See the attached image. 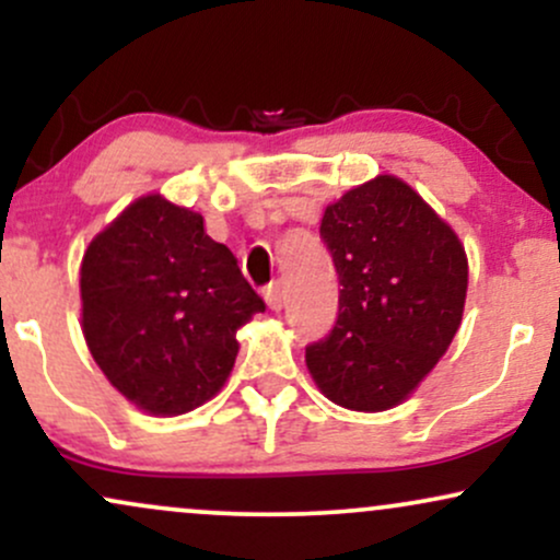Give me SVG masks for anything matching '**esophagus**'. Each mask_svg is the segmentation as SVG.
Segmentation results:
<instances>
[{"label": "esophagus", "instance_id": "34e87169", "mask_svg": "<svg viewBox=\"0 0 560 560\" xmlns=\"http://www.w3.org/2000/svg\"><path fill=\"white\" fill-rule=\"evenodd\" d=\"M262 298H266L271 311H281V302H284V294H281V281L279 279L271 281V284L266 287V292H262Z\"/></svg>", "mask_w": 560, "mask_h": 560}]
</instances>
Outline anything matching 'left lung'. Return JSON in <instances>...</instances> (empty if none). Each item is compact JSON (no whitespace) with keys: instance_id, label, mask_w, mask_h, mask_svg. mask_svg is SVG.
Masks as SVG:
<instances>
[{"instance_id":"left-lung-1","label":"left lung","mask_w":560,"mask_h":560,"mask_svg":"<svg viewBox=\"0 0 560 560\" xmlns=\"http://www.w3.org/2000/svg\"><path fill=\"white\" fill-rule=\"evenodd\" d=\"M320 240L342 289L337 320L305 347V363L342 408L387 410L419 387L453 342L466 302V253L453 229L395 176L329 205Z\"/></svg>"}]
</instances>
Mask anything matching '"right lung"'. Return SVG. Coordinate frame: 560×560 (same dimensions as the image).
<instances>
[{
	"instance_id": "1",
	"label": "right lung",
	"mask_w": 560,
	"mask_h": 560,
	"mask_svg": "<svg viewBox=\"0 0 560 560\" xmlns=\"http://www.w3.org/2000/svg\"><path fill=\"white\" fill-rule=\"evenodd\" d=\"M83 337L102 374L139 408L176 416L215 395L236 361V329L266 302L202 215L141 197L89 244Z\"/></svg>"
}]
</instances>
